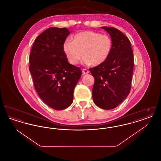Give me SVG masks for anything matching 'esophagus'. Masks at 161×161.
<instances>
[{
    "instance_id": "34e87169",
    "label": "esophagus",
    "mask_w": 161,
    "mask_h": 161,
    "mask_svg": "<svg viewBox=\"0 0 161 161\" xmlns=\"http://www.w3.org/2000/svg\"><path fill=\"white\" fill-rule=\"evenodd\" d=\"M82 73H83V74H87L89 73V71L87 69H83V70H82Z\"/></svg>"
}]
</instances>
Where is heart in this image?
Returning <instances> with one entry per match:
<instances>
[{
    "instance_id": "1",
    "label": "heart",
    "mask_w": 161,
    "mask_h": 161,
    "mask_svg": "<svg viewBox=\"0 0 161 161\" xmlns=\"http://www.w3.org/2000/svg\"><path fill=\"white\" fill-rule=\"evenodd\" d=\"M63 45V50L68 60L76 64L84 56L83 63L94 66H99L106 61L112 49V40L106 34L92 31L77 33Z\"/></svg>"
}]
</instances>
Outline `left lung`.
I'll return each mask as SVG.
<instances>
[{
    "label": "left lung",
    "mask_w": 161,
    "mask_h": 161,
    "mask_svg": "<svg viewBox=\"0 0 161 161\" xmlns=\"http://www.w3.org/2000/svg\"><path fill=\"white\" fill-rule=\"evenodd\" d=\"M112 39V49L103 64L89 69L95 78L92 97L101 108L113 109L128 96L134 66L130 40L122 32L112 27L102 26Z\"/></svg>",
    "instance_id": "obj_1"
}]
</instances>
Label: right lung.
Segmentation results:
<instances>
[{
  "label": "right lung",
  "mask_w": 161,
  "mask_h": 161,
  "mask_svg": "<svg viewBox=\"0 0 161 161\" xmlns=\"http://www.w3.org/2000/svg\"><path fill=\"white\" fill-rule=\"evenodd\" d=\"M70 33L66 28H49L35 40L29 58L38 96L57 110L71 105L75 87L81 76L80 68L69 63L63 50Z\"/></svg>",
  "instance_id": "obj_1"
}]
</instances>
